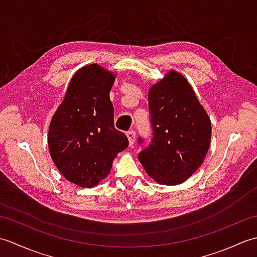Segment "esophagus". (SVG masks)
<instances>
[{"label": "esophagus", "instance_id": "obj_1", "mask_svg": "<svg viewBox=\"0 0 257 257\" xmlns=\"http://www.w3.org/2000/svg\"><path fill=\"white\" fill-rule=\"evenodd\" d=\"M127 137L129 140V145L133 147L135 145V141H136V133L133 132V130H130V132L127 133Z\"/></svg>", "mask_w": 257, "mask_h": 257}]
</instances>
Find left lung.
Instances as JSON below:
<instances>
[{"label":"left lung","mask_w":257,"mask_h":257,"mask_svg":"<svg viewBox=\"0 0 257 257\" xmlns=\"http://www.w3.org/2000/svg\"><path fill=\"white\" fill-rule=\"evenodd\" d=\"M148 103L154 137L139 161L156 182L183 183L209 151L211 120L188 79L176 70L150 87Z\"/></svg>","instance_id":"1"}]
</instances>
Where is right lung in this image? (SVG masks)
<instances>
[{
    "instance_id": "add662e5",
    "label": "right lung",
    "mask_w": 257,
    "mask_h": 257,
    "mask_svg": "<svg viewBox=\"0 0 257 257\" xmlns=\"http://www.w3.org/2000/svg\"><path fill=\"white\" fill-rule=\"evenodd\" d=\"M116 74L98 64L79 68L53 114L48 149L64 178L81 188H94L110 173L112 161L128 147L113 125L109 98Z\"/></svg>"
}]
</instances>
